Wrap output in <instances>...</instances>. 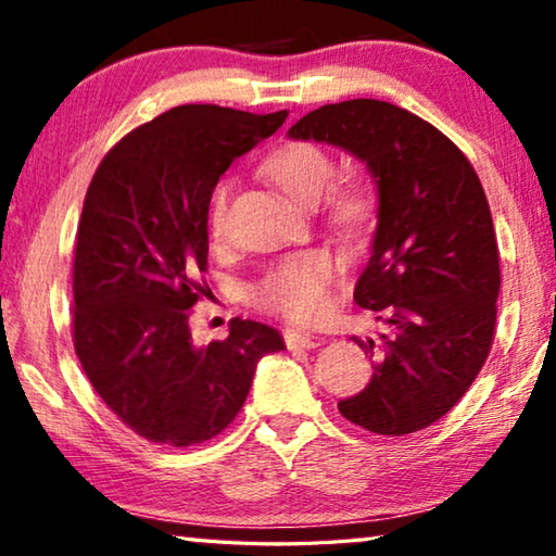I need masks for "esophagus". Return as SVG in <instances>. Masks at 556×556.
<instances>
[{"label":"esophagus","instance_id":"esophagus-1","mask_svg":"<svg viewBox=\"0 0 556 556\" xmlns=\"http://www.w3.org/2000/svg\"><path fill=\"white\" fill-rule=\"evenodd\" d=\"M285 343L287 348H291V351H308V348L321 345V338H316L314 333H306V331H296V328H287Z\"/></svg>","mask_w":556,"mask_h":556}]
</instances>
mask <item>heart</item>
<instances>
[{
    "label": "heart",
    "instance_id": "obj_1",
    "mask_svg": "<svg viewBox=\"0 0 556 556\" xmlns=\"http://www.w3.org/2000/svg\"><path fill=\"white\" fill-rule=\"evenodd\" d=\"M265 172L291 199L314 205L331 181L336 164L324 147L314 142H287L267 159ZM230 195V178L215 184L208 211H205V228H208L213 240L223 238L225 232ZM328 208H331L336 225L353 230L370 215V195L361 184H341L328 195ZM336 277L338 262L331 252L308 250L271 265L252 287V299L260 308L287 316L291 321H312V318L324 314L328 289H331Z\"/></svg>",
    "mask_w": 556,
    "mask_h": 556
}]
</instances>
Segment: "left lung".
Masks as SVG:
<instances>
[{
  "label": "left lung",
  "mask_w": 556,
  "mask_h": 556,
  "mask_svg": "<svg viewBox=\"0 0 556 556\" xmlns=\"http://www.w3.org/2000/svg\"><path fill=\"white\" fill-rule=\"evenodd\" d=\"M287 135L345 149L378 184V228L355 304L388 326L372 380L338 402L353 425L404 437L464 397L493 345L501 257L481 178L446 135L382 100H345Z\"/></svg>",
  "instance_id": "left-lung-1"
}]
</instances>
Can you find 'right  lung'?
Returning a JSON list of instances; mask_svg holds the SVG:
<instances>
[{"mask_svg":"<svg viewBox=\"0 0 556 556\" xmlns=\"http://www.w3.org/2000/svg\"><path fill=\"white\" fill-rule=\"evenodd\" d=\"M271 115L178 105L131 129L88 186L75 235L73 345L122 425L152 444L193 446L230 425L279 331L232 318L195 348L188 316L205 294V211L235 159L285 125Z\"/></svg>","mask_w":556,"mask_h":556,"instance_id":"obj_1","label":"right lung"}]
</instances>
